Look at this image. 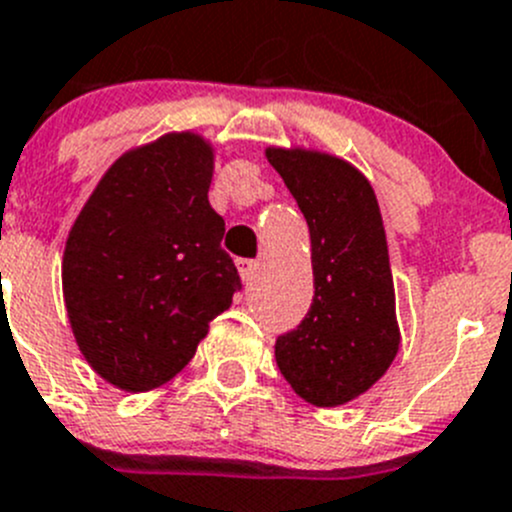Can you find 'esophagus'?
Instances as JSON below:
<instances>
[{
	"label": "esophagus",
	"instance_id": "esophagus-1",
	"mask_svg": "<svg viewBox=\"0 0 512 512\" xmlns=\"http://www.w3.org/2000/svg\"><path fill=\"white\" fill-rule=\"evenodd\" d=\"M237 270H240L242 282H252L257 275V262L255 260H237Z\"/></svg>",
	"mask_w": 512,
	"mask_h": 512
}]
</instances>
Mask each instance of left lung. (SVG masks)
Returning a JSON list of instances; mask_svg holds the SVG:
<instances>
[{"mask_svg": "<svg viewBox=\"0 0 512 512\" xmlns=\"http://www.w3.org/2000/svg\"><path fill=\"white\" fill-rule=\"evenodd\" d=\"M310 227L315 297L297 330L275 342L292 390L335 408L380 380L400 347L388 240L372 185L340 157L267 147Z\"/></svg>", "mask_w": 512, "mask_h": 512, "instance_id": "8db88e82", "label": "left lung"}]
</instances>
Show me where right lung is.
Returning <instances> with one entry per match:
<instances>
[{"instance_id": "1", "label": "right lung", "mask_w": 512, "mask_h": 512, "mask_svg": "<svg viewBox=\"0 0 512 512\" xmlns=\"http://www.w3.org/2000/svg\"><path fill=\"white\" fill-rule=\"evenodd\" d=\"M215 150L172 132L124 152L69 230L62 290L84 360L114 388L147 393L195 357L242 287L210 207Z\"/></svg>"}]
</instances>
